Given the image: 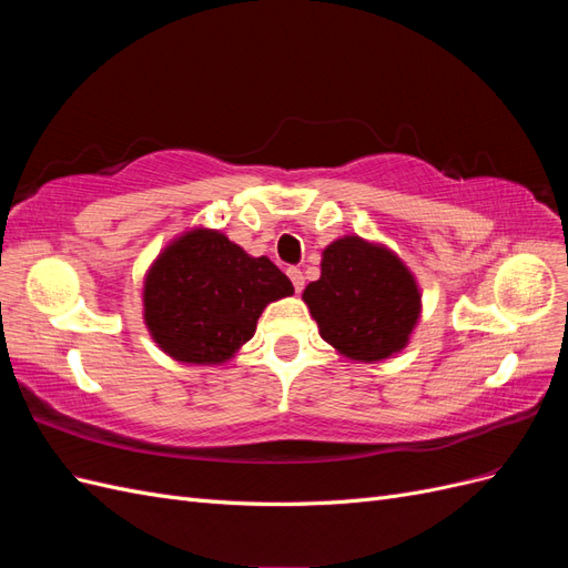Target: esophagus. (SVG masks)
<instances>
[{
  "mask_svg": "<svg viewBox=\"0 0 568 568\" xmlns=\"http://www.w3.org/2000/svg\"><path fill=\"white\" fill-rule=\"evenodd\" d=\"M286 274H288V280H291V284H294V288H296V294H301V291H303V286H305V280H303V272H301L298 267H288V270H286Z\"/></svg>",
  "mask_w": 568,
  "mask_h": 568,
  "instance_id": "esophagus-1",
  "label": "esophagus"
}]
</instances>
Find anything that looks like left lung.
<instances>
[{
  "instance_id": "left-lung-1",
  "label": "left lung",
  "mask_w": 568,
  "mask_h": 568,
  "mask_svg": "<svg viewBox=\"0 0 568 568\" xmlns=\"http://www.w3.org/2000/svg\"><path fill=\"white\" fill-rule=\"evenodd\" d=\"M303 301L320 336L357 363L400 353L422 315L415 274L390 248L355 234L322 251V274L305 286Z\"/></svg>"
}]
</instances>
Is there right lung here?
<instances>
[{
    "instance_id": "obj_1",
    "label": "right lung",
    "mask_w": 568,
    "mask_h": 568,
    "mask_svg": "<svg viewBox=\"0 0 568 568\" xmlns=\"http://www.w3.org/2000/svg\"><path fill=\"white\" fill-rule=\"evenodd\" d=\"M294 284L270 257H253L217 232L173 239L144 277V324L178 363L222 365L253 338L257 317Z\"/></svg>"
}]
</instances>
